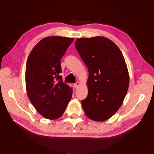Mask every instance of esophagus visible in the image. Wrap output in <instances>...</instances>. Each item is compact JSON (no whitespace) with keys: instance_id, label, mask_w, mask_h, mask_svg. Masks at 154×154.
<instances>
[{"instance_id":"esophagus-1","label":"esophagus","mask_w":154,"mask_h":154,"mask_svg":"<svg viewBox=\"0 0 154 154\" xmlns=\"http://www.w3.org/2000/svg\"><path fill=\"white\" fill-rule=\"evenodd\" d=\"M80 83L79 82H77L76 83H74V87L75 88H77L79 86H80Z\"/></svg>"}]
</instances>
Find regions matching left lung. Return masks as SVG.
Segmentation results:
<instances>
[{
  "instance_id": "8db88e82",
  "label": "left lung",
  "mask_w": 154,
  "mask_h": 154,
  "mask_svg": "<svg viewBox=\"0 0 154 154\" xmlns=\"http://www.w3.org/2000/svg\"><path fill=\"white\" fill-rule=\"evenodd\" d=\"M75 47L88 71L83 110L89 119L104 122L118 110L128 91L129 74L123 55L103 36L77 38Z\"/></svg>"
}]
</instances>
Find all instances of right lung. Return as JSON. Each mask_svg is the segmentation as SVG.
Listing matches in <instances>:
<instances>
[{
    "label": "right lung",
    "mask_w": 154,
    "mask_h": 154,
    "mask_svg": "<svg viewBox=\"0 0 154 154\" xmlns=\"http://www.w3.org/2000/svg\"><path fill=\"white\" fill-rule=\"evenodd\" d=\"M73 38L60 36L42 39L29 55L26 67L27 96L38 112L48 119L61 117L72 88L62 82L60 60Z\"/></svg>",
    "instance_id": "obj_1"
}]
</instances>
